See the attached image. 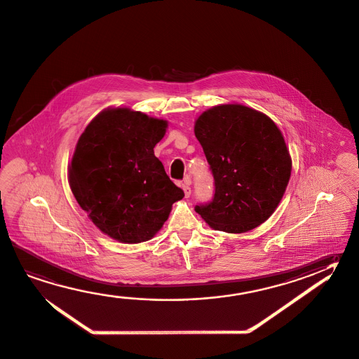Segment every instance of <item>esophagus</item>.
I'll return each instance as SVG.
<instances>
[{"mask_svg": "<svg viewBox=\"0 0 359 359\" xmlns=\"http://www.w3.org/2000/svg\"><path fill=\"white\" fill-rule=\"evenodd\" d=\"M189 184H191V180H189V177H186V178H184V182L182 183V189L183 192H184V197H187V198L191 196V187H189Z\"/></svg>", "mask_w": 359, "mask_h": 359, "instance_id": "obj_1", "label": "esophagus"}]
</instances>
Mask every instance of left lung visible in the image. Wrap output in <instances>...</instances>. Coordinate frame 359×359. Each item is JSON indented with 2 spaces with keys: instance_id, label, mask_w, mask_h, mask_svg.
<instances>
[{
  "instance_id": "8db88e82",
  "label": "left lung",
  "mask_w": 359,
  "mask_h": 359,
  "mask_svg": "<svg viewBox=\"0 0 359 359\" xmlns=\"http://www.w3.org/2000/svg\"><path fill=\"white\" fill-rule=\"evenodd\" d=\"M215 180L211 202L196 212L217 231L241 233L273 215L285 194L292 158L276 124L240 104L203 111L195 123Z\"/></svg>"
}]
</instances>
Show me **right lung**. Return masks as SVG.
Here are the masks:
<instances>
[{"label": "right lung", "instance_id": "obj_1", "mask_svg": "<svg viewBox=\"0 0 359 359\" xmlns=\"http://www.w3.org/2000/svg\"><path fill=\"white\" fill-rule=\"evenodd\" d=\"M167 122L129 108L99 113L80 135L69 183L100 231L124 243L151 240L184 197L153 148Z\"/></svg>", "mask_w": 359, "mask_h": 359}]
</instances>
